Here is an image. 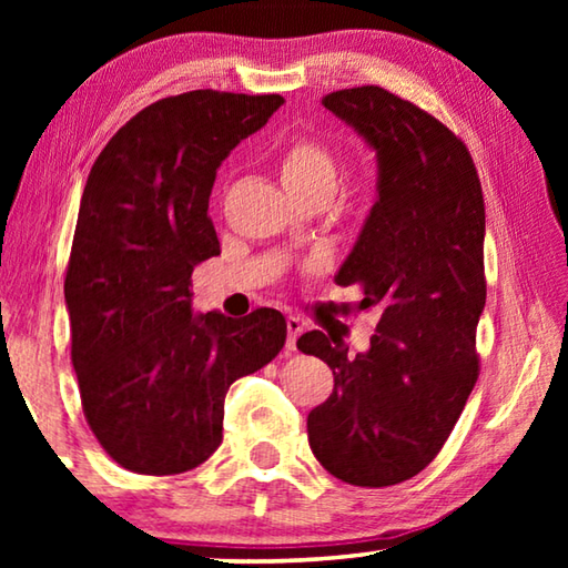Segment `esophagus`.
Here are the masks:
<instances>
[{"mask_svg":"<svg viewBox=\"0 0 568 568\" xmlns=\"http://www.w3.org/2000/svg\"><path fill=\"white\" fill-rule=\"evenodd\" d=\"M285 325H287V351H295V343L301 338L305 323L301 318H295V315H287Z\"/></svg>","mask_w":568,"mask_h":568,"instance_id":"obj_1","label":"esophagus"}]
</instances>
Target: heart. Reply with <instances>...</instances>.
<instances>
[{"instance_id":"heart-1","label":"heart","mask_w":568,"mask_h":568,"mask_svg":"<svg viewBox=\"0 0 568 568\" xmlns=\"http://www.w3.org/2000/svg\"><path fill=\"white\" fill-rule=\"evenodd\" d=\"M277 170H281L283 185L291 192L333 190L335 182V160L331 150L307 134L285 142L277 155Z\"/></svg>"}]
</instances>
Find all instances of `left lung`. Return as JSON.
<instances>
[{
  "label": "left lung",
  "instance_id": "obj_1",
  "mask_svg": "<svg viewBox=\"0 0 568 568\" xmlns=\"http://www.w3.org/2000/svg\"><path fill=\"white\" fill-rule=\"evenodd\" d=\"M323 104L378 155V200L335 283L358 285V307L381 318L355 358L321 331L301 335L297 348L335 376L307 440L335 478L381 488L438 456L478 381L484 192L464 140L413 102L365 84Z\"/></svg>",
  "mask_w": 568,
  "mask_h": 568
}]
</instances>
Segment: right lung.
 Returning <instances> with one entry per match:
<instances>
[{
    "label": "right lung",
    "instance_id": "add662e5",
    "mask_svg": "<svg viewBox=\"0 0 568 568\" xmlns=\"http://www.w3.org/2000/svg\"><path fill=\"white\" fill-rule=\"evenodd\" d=\"M283 102L172 94L122 124L90 170L64 277L72 365L94 438L134 474H185L213 456L227 388L285 345L273 307H190L192 267L220 255L207 215L220 162Z\"/></svg>",
    "mask_w": 568,
    "mask_h": 568
}]
</instances>
